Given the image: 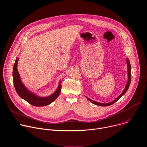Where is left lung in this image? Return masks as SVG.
<instances>
[{
  "mask_svg": "<svg viewBox=\"0 0 147 147\" xmlns=\"http://www.w3.org/2000/svg\"><path fill=\"white\" fill-rule=\"evenodd\" d=\"M126 63H127V65H128V82H127V84H126V87H125V90H123V92L121 94V95H119L118 97H117V98H116L115 100H113V102H112L108 103H102L96 102H95V101H93V100H91V99H89V98H88L87 97H87V99L88 100H90V101L92 103H93V104H94V105H96L101 106H110V105H111L113 104L114 103H115L116 102L118 101V100L121 98V97L123 94H125V93L127 92V90H128V88H129V85H130V83H131V64H130L129 60L128 59V58H127V59H126Z\"/></svg>",
  "mask_w": 147,
  "mask_h": 147,
  "instance_id": "1",
  "label": "left lung"
}]
</instances>
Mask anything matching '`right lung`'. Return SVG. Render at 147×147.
Masks as SVG:
<instances>
[{
    "instance_id": "1",
    "label": "right lung",
    "mask_w": 147,
    "mask_h": 147,
    "mask_svg": "<svg viewBox=\"0 0 147 147\" xmlns=\"http://www.w3.org/2000/svg\"><path fill=\"white\" fill-rule=\"evenodd\" d=\"M18 60V59L16 58L13 68V84L18 94L20 96L21 98L24 99L27 102H28L29 104L35 106H47L50 105L53 101H54L60 93L61 89V85L60 84V83L55 93H54L50 96L46 97H41L35 95L34 94L28 91L21 81L20 77H19V75L17 69Z\"/></svg>"
}]
</instances>
